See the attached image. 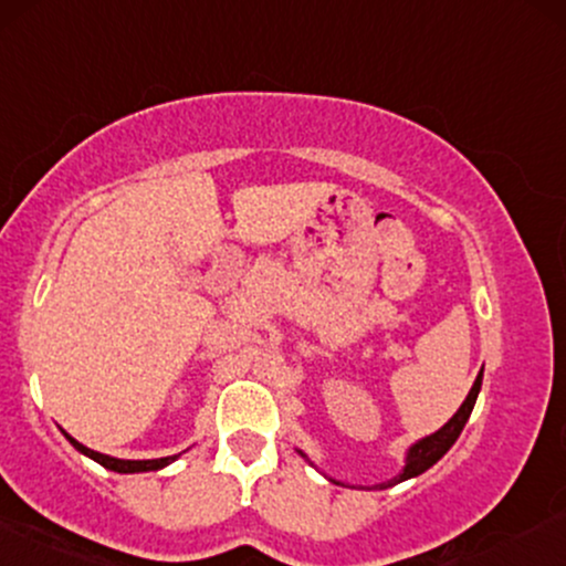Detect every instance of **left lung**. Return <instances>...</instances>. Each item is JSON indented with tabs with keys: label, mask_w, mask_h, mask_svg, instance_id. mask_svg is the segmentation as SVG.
<instances>
[{
	"label": "left lung",
	"mask_w": 566,
	"mask_h": 566,
	"mask_svg": "<svg viewBox=\"0 0 566 566\" xmlns=\"http://www.w3.org/2000/svg\"><path fill=\"white\" fill-rule=\"evenodd\" d=\"M480 387H482V371L478 374V379H474L472 390H469L467 400H464V403H461L459 411H455L453 417L448 419L446 424H442L438 432L427 434V438H421V440L413 442V446L408 448V451H406L403 469H400V474H398V478H392V480L382 482V485H379V488L385 490V488H392V485H398V482H403V480L419 478L421 472H427V469L438 464V461L442 459V455H446L448 451H451V446H453L455 440H459L461 430H464V424H467V421H469V417H472V408H474V403H478ZM297 453H301L303 459L308 461V464L313 467V461L308 459V455H305L303 451H297ZM329 482H335V485H339V482H337V480H332V478H329Z\"/></svg>",
	"instance_id": "obj_1"
}]
</instances>
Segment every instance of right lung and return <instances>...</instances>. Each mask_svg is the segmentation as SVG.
Instances as JSON below:
<instances>
[{
  "instance_id": "obj_1",
  "label": "right lung",
  "mask_w": 566,
  "mask_h": 566,
  "mask_svg": "<svg viewBox=\"0 0 566 566\" xmlns=\"http://www.w3.org/2000/svg\"><path fill=\"white\" fill-rule=\"evenodd\" d=\"M63 434L67 438V442H71L73 448H76L78 453H84V455H88V459H94L97 461V464H102L105 469H111V472H118V474H136V472H158V469H163V467H168L171 464V461H176L179 459V455H166V459H147V461H126V459H115V455H107V453H99V451H92V448H86V446H81V442L76 440V438H71V434H67L65 430H63Z\"/></svg>"
}]
</instances>
